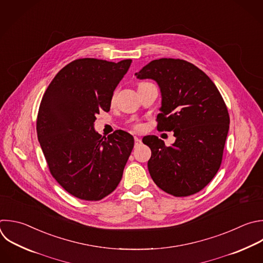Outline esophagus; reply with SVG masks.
Listing matches in <instances>:
<instances>
[{
	"label": "esophagus",
	"mask_w": 263,
	"mask_h": 263,
	"mask_svg": "<svg viewBox=\"0 0 263 263\" xmlns=\"http://www.w3.org/2000/svg\"><path fill=\"white\" fill-rule=\"evenodd\" d=\"M134 141H135V146H138V145L141 143V139L138 138L137 136L134 137Z\"/></svg>",
	"instance_id": "obj_1"
}]
</instances>
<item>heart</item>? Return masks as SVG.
Here are the masks:
<instances>
[{
  "label": "heart",
  "mask_w": 263,
  "mask_h": 263,
  "mask_svg": "<svg viewBox=\"0 0 263 263\" xmlns=\"http://www.w3.org/2000/svg\"><path fill=\"white\" fill-rule=\"evenodd\" d=\"M141 83H143V82H141ZM139 84H140V83H139ZM133 128H134V130L139 131V130H141V129H142V125H141V124H139V123H136V124H134V125H133Z\"/></svg>",
  "instance_id": "1"
}]
</instances>
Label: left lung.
<instances>
[{"label": "left lung", "instance_id": "left-lung-1", "mask_svg": "<svg viewBox=\"0 0 263 263\" xmlns=\"http://www.w3.org/2000/svg\"><path fill=\"white\" fill-rule=\"evenodd\" d=\"M135 75L158 83L162 106L157 128L176 137L171 146L155 135L143 137L152 151L147 168L153 181L177 197L199 192L220 168L229 130L219 90L202 70L180 59L154 60Z\"/></svg>", "mask_w": 263, "mask_h": 263}]
</instances>
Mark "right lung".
Listing matches in <instances>:
<instances>
[{
	"instance_id": "right-lung-1",
	"label": "right lung",
	"mask_w": 263,
	"mask_h": 263,
	"mask_svg": "<svg viewBox=\"0 0 263 263\" xmlns=\"http://www.w3.org/2000/svg\"><path fill=\"white\" fill-rule=\"evenodd\" d=\"M131 63L75 60L59 71L42 97L38 140L51 176L79 199L101 200L122 180L133 136L117 130L102 138L94 123L100 110L109 111L114 91Z\"/></svg>"
}]
</instances>
